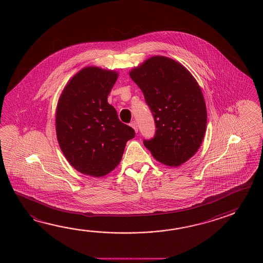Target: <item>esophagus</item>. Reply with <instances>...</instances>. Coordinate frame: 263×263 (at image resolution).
<instances>
[{
	"instance_id": "34e87169",
	"label": "esophagus",
	"mask_w": 263,
	"mask_h": 263,
	"mask_svg": "<svg viewBox=\"0 0 263 263\" xmlns=\"http://www.w3.org/2000/svg\"><path fill=\"white\" fill-rule=\"evenodd\" d=\"M130 127L134 129V132H135V133H137V132H138V126H137V123H136L135 121H133V122L130 123Z\"/></svg>"
}]
</instances>
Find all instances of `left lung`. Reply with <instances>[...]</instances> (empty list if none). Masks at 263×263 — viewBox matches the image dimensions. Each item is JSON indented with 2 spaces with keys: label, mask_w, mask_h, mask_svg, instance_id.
Segmentation results:
<instances>
[{
  "label": "left lung",
  "mask_w": 263,
  "mask_h": 263,
  "mask_svg": "<svg viewBox=\"0 0 263 263\" xmlns=\"http://www.w3.org/2000/svg\"><path fill=\"white\" fill-rule=\"evenodd\" d=\"M145 96L156 124L144 145L157 161L179 166L199 149L207 126V108L199 84L179 62L166 56L146 59L129 71Z\"/></svg>",
  "instance_id": "left-lung-1"
}]
</instances>
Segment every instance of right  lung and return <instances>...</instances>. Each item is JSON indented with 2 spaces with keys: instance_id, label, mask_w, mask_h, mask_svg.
<instances>
[{
  "instance_id": "1",
  "label": "right lung",
  "mask_w": 263,
  "mask_h": 263,
  "mask_svg": "<svg viewBox=\"0 0 263 263\" xmlns=\"http://www.w3.org/2000/svg\"><path fill=\"white\" fill-rule=\"evenodd\" d=\"M118 77L115 70L84 67L68 81L58 100V144L67 162L80 173L95 178L110 173L135 135L107 101Z\"/></svg>"
}]
</instances>
